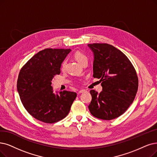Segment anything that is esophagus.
I'll use <instances>...</instances> for the list:
<instances>
[{
    "label": "esophagus",
    "mask_w": 157,
    "mask_h": 157,
    "mask_svg": "<svg viewBox=\"0 0 157 157\" xmlns=\"http://www.w3.org/2000/svg\"><path fill=\"white\" fill-rule=\"evenodd\" d=\"M86 91V90H81L78 91V93H85Z\"/></svg>",
    "instance_id": "obj_1"
}]
</instances>
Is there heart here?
I'll return each instance as SVG.
<instances>
[{
  "instance_id": "1",
  "label": "heart",
  "mask_w": 157,
  "mask_h": 157,
  "mask_svg": "<svg viewBox=\"0 0 157 157\" xmlns=\"http://www.w3.org/2000/svg\"><path fill=\"white\" fill-rule=\"evenodd\" d=\"M74 58L80 64H82L85 61H87V58L86 56V55H84L83 53L78 52V51L74 53ZM66 65V62L64 61L63 62H62V64L61 65V68L62 69V70H64V69L65 68Z\"/></svg>"
}]
</instances>
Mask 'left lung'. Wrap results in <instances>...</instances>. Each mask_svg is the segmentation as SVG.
<instances>
[{"mask_svg":"<svg viewBox=\"0 0 157 157\" xmlns=\"http://www.w3.org/2000/svg\"><path fill=\"white\" fill-rule=\"evenodd\" d=\"M93 53V77L100 79L102 91L91 90L88 108L92 115L112 120L124 113L132 104L139 86L133 66L121 51L108 44H87Z\"/></svg>","mask_w":157,"mask_h":157,"instance_id":"8db88e82","label":"left lung"}]
</instances>
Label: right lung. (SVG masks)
I'll list each match as a JSON object with an SVG mask.
<instances>
[{"instance_id": "add662e5", "label": "right lung", "mask_w": 157, "mask_h": 157, "mask_svg": "<svg viewBox=\"0 0 157 157\" xmlns=\"http://www.w3.org/2000/svg\"><path fill=\"white\" fill-rule=\"evenodd\" d=\"M70 49H45L35 54L18 75L17 91L24 107L35 118L52 124L65 118L77 97V93L53 92V78L60 73V67Z\"/></svg>"}]
</instances>
